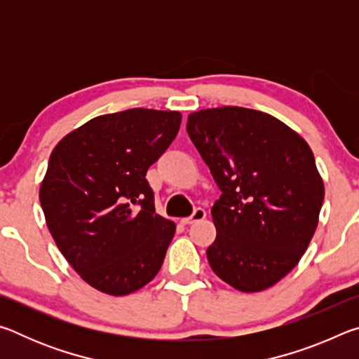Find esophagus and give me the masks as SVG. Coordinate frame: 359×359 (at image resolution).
<instances>
[{
	"mask_svg": "<svg viewBox=\"0 0 359 359\" xmlns=\"http://www.w3.org/2000/svg\"><path fill=\"white\" fill-rule=\"evenodd\" d=\"M204 218H205V210L204 209H196L193 212V215L187 217V218H182L180 223L182 224H191L194 222H201V220H204Z\"/></svg>",
	"mask_w": 359,
	"mask_h": 359,
	"instance_id": "obj_1",
	"label": "esophagus"
}]
</instances>
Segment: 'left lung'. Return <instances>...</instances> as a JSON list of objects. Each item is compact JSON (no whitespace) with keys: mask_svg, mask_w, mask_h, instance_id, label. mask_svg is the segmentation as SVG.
Returning a JSON list of instances; mask_svg holds the SVG:
<instances>
[{"mask_svg":"<svg viewBox=\"0 0 359 359\" xmlns=\"http://www.w3.org/2000/svg\"><path fill=\"white\" fill-rule=\"evenodd\" d=\"M187 131L222 190L212 271L242 293L274 287L318 226L325 185L312 149L283 121L238 106L191 112Z\"/></svg>","mask_w":359,"mask_h":359,"instance_id":"obj_1","label":"left lung"}]
</instances>
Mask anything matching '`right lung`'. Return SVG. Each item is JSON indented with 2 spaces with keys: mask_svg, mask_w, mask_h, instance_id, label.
Returning <instances> with one entry per match:
<instances>
[{
  "mask_svg": "<svg viewBox=\"0 0 359 359\" xmlns=\"http://www.w3.org/2000/svg\"><path fill=\"white\" fill-rule=\"evenodd\" d=\"M180 121L179 111L104 114L52 150L39 188L47 228L72 269L101 293H135L160 271L175 223L155 212L145 174Z\"/></svg>",
  "mask_w": 359,
  "mask_h": 359,
  "instance_id": "obj_1",
  "label": "right lung"
}]
</instances>
